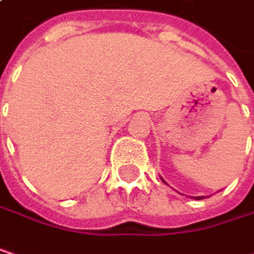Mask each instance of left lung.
Segmentation results:
<instances>
[{"instance_id": "1", "label": "left lung", "mask_w": 254, "mask_h": 254, "mask_svg": "<svg viewBox=\"0 0 254 254\" xmlns=\"http://www.w3.org/2000/svg\"><path fill=\"white\" fill-rule=\"evenodd\" d=\"M162 181H163V179H162ZM163 182H165V181H163ZM195 198H197V200H201L203 197H195Z\"/></svg>"}]
</instances>
